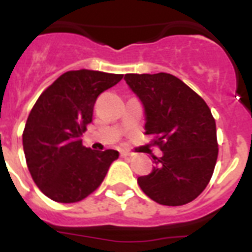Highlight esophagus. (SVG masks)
I'll return each mask as SVG.
<instances>
[{
  "label": "esophagus",
  "instance_id": "34e87169",
  "mask_svg": "<svg viewBox=\"0 0 252 252\" xmlns=\"http://www.w3.org/2000/svg\"><path fill=\"white\" fill-rule=\"evenodd\" d=\"M120 156H122V157H132L133 153H130L128 150H120Z\"/></svg>",
  "mask_w": 252,
  "mask_h": 252
}]
</instances>
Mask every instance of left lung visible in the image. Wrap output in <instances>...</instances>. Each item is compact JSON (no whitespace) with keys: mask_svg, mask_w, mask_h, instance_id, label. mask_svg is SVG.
I'll list each match as a JSON object with an SVG mask.
<instances>
[{"mask_svg":"<svg viewBox=\"0 0 252 252\" xmlns=\"http://www.w3.org/2000/svg\"><path fill=\"white\" fill-rule=\"evenodd\" d=\"M145 110V133L162 150L137 183L156 203L178 207L195 200L209 183L219 144L215 118L204 99L168 73L126 74Z\"/></svg>","mask_w":252,"mask_h":252,"instance_id":"1","label":"left lung"}]
</instances>
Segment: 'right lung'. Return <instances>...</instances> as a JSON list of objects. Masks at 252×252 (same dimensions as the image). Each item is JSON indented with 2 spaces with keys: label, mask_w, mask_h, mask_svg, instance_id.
<instances>
[{
  "label": "right lung",
  "mask_w": 252,
  "mask_h": 252,
  "mask_svg": "<svg viewBox=\"0 0 252 252\" xmlns=\"http://www.w3.org/2000/svg\"><path fill=\"white\" fill-rule=\"evenodd\" d=\"M123 74L70 70L47 87L30 112L23 130V150L33 182L57 203H77L104 179L118 150H91L81 136L93 120L95 100Z\"/></svg>",
  "instance_id": "right-lung-1"
}]
</instances>
